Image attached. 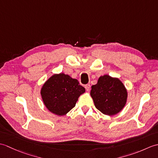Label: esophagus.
I'll return each mask as SVG.
<instances>
[{
    "mask_svg": "<svg viewBox=\"0 0 158 158\" xmlns=\"http://www.w3.org/2000/svg\"><path fill=\"white\" fill-rule=\"evenodd\" d=\"M90 88H91V85H90L89 84H87L85 85V88L88 92H89L90 90Z\"/></svg>",
    "mask_w": 158,
    "mask_h": 158,
    "instance_id": "1",
    "label": "esophagus"
}]
</instances>
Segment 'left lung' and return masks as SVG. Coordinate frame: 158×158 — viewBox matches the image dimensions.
Instances as JSON below:
<instances>
[{"label":"left lung","instance_id":"8db88e82","mask_svg":"<svg viewBox=\"0 0 158 158\" xmlns=\"http://www.w3.org/2000/svg\"><path fill=\"white\" fill-rule=\"evenodd\" d=\"M90 96L97 109L105 115L113 116L125 106L127 92L117 77L105 75L100 76L96 84L92 86Z\"/></svg>","mask_w":158,"mask_h":158}]
</instances>
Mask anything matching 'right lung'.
<instances>
[{"mask_svg":"<svg viewBox=\"0 0 158 158\" xmlns=\"http://www.w3.org/2000/svg\"><path fill=\"white\" fill-rule=\"evenodd\" d=\"M85 88L76 79L63 73L53 74L41 89L43 104L49 111L58 116L66 115L84 94Z\"/></svg>","mask_w":158,"mask_h":158,"instance_id":"1","label":"right lung"}]
</instances>
